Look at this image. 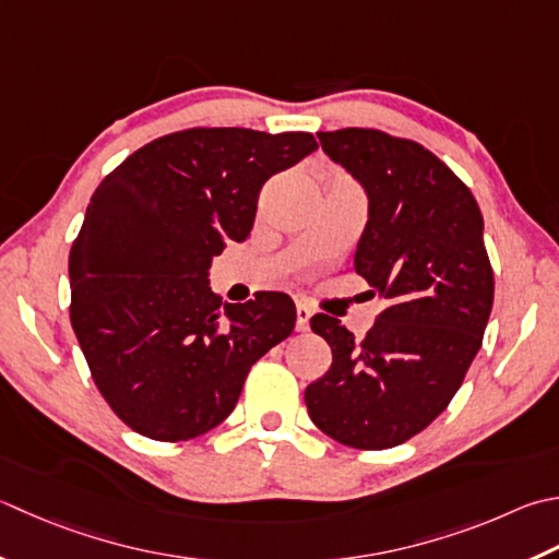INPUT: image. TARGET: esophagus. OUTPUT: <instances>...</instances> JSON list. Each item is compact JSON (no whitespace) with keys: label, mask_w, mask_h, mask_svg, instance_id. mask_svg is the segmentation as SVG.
Masks as SVG:
<instances>
[{"label":"esophagus","mask_w":559,"mask_h":559,"mask_svg":"<svg viewBox=\"0 0 559 559\" xmlns=\"http://www.w3.org/2000/svg\"><path fill=\"white\" fill-rule=\"evenodd\" d=\"M310 317H312V310L308 308V305L298 302V308H295V330H298V332H308Z\"/></svg>","instance_id":"34e87169"}]
</instances>
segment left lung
Returning a JSON list of instances; mask_svg holds the SVG:
<instances>
[{"instance_id":"8db88e82","label":"left lung","mask_w":559,"mask_h":559,"mask_svg":"<svg viewBox=\"0 0 559 559\" xmlns=\"http://www.w3.org/2000/svg\"><path fill=\"white\" fill-rule=\"evenodd\" d=\"M317 138L366 189L354 269L390 305L360 342L334 317H312L332 366L305 404L330 439L382 451L439 417L483 346L495 302L485 223L467 186L419 142L373 128Z\"/></svg>"}]
</instances>
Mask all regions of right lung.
<instances>
[{"mask_svg":"<svg viewBox=\"0 0 559 559\" xmlns=\"http://www.w3.org/2000/svg\"><path fill=\"white\" fill-rule=\"evenodd\" d=\"M317 150L310 133L189 128L108 174L70 249V320L108 407L155 441L229 417L249 368L288 338L295 305L261 290L221 302L207 269L254 225L273 174Z\"/></svg>","mask_w":559,"mask_h":559,"instance_id":"obj_1","label":"right lung"}]
</instances>
